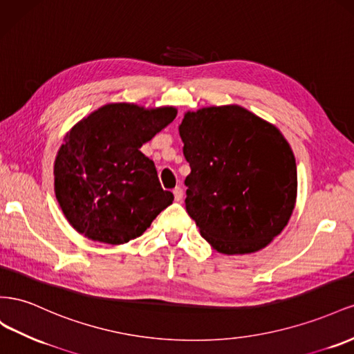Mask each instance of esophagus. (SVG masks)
Here are the masks:
<instances>
[{
    "label": "esophagus",
    "mask_w": 354,
    "mask_h": 354,
    "mask_svg": "<svg viewBox=\"0 0 354 354\" xmlns=\"http://www.w3.org/2000/svg\"><path fill=\"white\" fill-rule=\"evenodd\" d=\"M174 196H175V200H176V201H180V200H183V197H184V191H183V188H180V187H176V188L174 189Z\"/></svg>",
    "instance_id": "34e87169"
}]
</instances>
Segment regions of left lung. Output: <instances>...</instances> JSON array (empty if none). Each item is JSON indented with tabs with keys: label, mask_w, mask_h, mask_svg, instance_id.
<instances>
[{
	"label": "left lung",
	"mask_w": 354,
	"mask_h": 354,
	"mask_svg": "<svg viewBox=\"0 0 354 354\" xmlns=\"http://www.w3.org/2000/svg\"><path fill=\"white\" fill-rule=\"evenodd\" d=\"M188 215L225 255L266 248L288 224L297 201L295 156L280 130L239 105L209 106L179 126Z\"/></svg>",
	"instance_id": "left-lung-1"
}]
</instances>
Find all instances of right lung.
<instances>
[{
    "label": "right lung",
    "mask_w": 354,
    "mask_h": 354,
    "mask_svg": "<svg viewBox=\"0 0 354 354\" xmlns=\"http://www.w3.org/2000/svg\"><path fill=\"white\" fill-rule=\"evenodd\" d=\"M175 117L174 106L108 104L69 130L55 160V194L80 234L123 245L171 205L174 194L139 148Z\"/></svg>",
    "instance_id": "right-lung-1"
}]
</instances>
